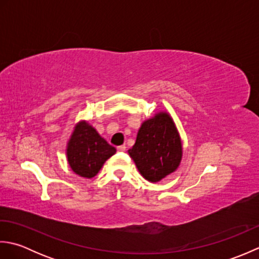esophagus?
I'll return each instance as SVG.
<instances>
[{"instance_id":"1","label":"esophagus","mask_w":259,"mask_h":259,"mask_svg":"<svg viewBox=\"0 0 259 259\" xmlns=\"http://www.w3.org/2000/svg\"><path fill=\"white\" fill-rule=\"evenodd\" d=\"M125 149H126V147H125L124 145H122V146H119V147H117V150H118L119 152H124V151H125Z\"/></svg>"}]
</instances>
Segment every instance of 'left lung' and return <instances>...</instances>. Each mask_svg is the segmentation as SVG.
<instances>
[{
  "mask_svg": "<svg viewBox=\"0 0 259 259\" xmlns=\"http://www.w3.org/2000/svg\"><path fill=\"white\" fill-rule=\"evenodd\" d=\"M128 152L148 181L158 183L175 172L183 158V144L170 114L160 111L144 121Z\"/></svg>",
  "mask_w": 259,
  "mask_h": 259,
  "instance_id": "1",
  "label": "left lung"
}]
</instances>
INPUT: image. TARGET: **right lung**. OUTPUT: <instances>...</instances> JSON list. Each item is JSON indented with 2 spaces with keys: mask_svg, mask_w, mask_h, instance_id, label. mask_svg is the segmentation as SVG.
Listing matches in <instances>:
<instances>
[{
  "mask_svg": "<svg viewBox=\"0 0 259 259\" xmlns=\"http://www.w3.org/2000/svg\"><path fill=\"white\" fill-rule=\"evenodd\" d=\"M115 151V148L109 145L85 120L75 124L67 145L70 167L83 178L95 177Z\"/></svg>",
  "mask_w": 259,
  "mask_h": 259,
  "instance_id": "add662e5",
  "label": "right lung"
}]
</instances>
